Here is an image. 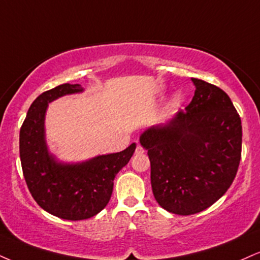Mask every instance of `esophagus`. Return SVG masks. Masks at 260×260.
I'll use <instances>...</instances> for the list:
<instances>
[{
	"mask_svg": "<svg viewBox=\"0 0 260 260\" xmlns=\"http://www.w3.org/2000/svg\"><path fill=\"white\" fill-rule=\"evenodd\" d=\"M144 152V148L142 145H137V149H136V154L137 155H140V154H143Z\"/></svg>",
	"mask_w": 260,
	"mask_h": 260,
	"instance_id": "1",
	"label": "esophagus"
}]
</instances>
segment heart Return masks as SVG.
<instances>
[{
    "label": "heart",
    "mask_w": 260,
    "mask_h": 260,
    "mask_svg": "<svg viewBox=\"0 0 260 260\" xmlns=\"http://www.w3.org/2000/svg\"><path fill=\"white\" fill-rule=\"evenodd\" d=\"M180 102H181V95L180 94L174 95L173 99H172V102H171V106L172 108H176V106L180 104Z\"/></svg>",
    "instance_id": "1"
}]
</instances>
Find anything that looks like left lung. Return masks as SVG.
Masks as SVG:
<instances>
[{
	"mask_svg": "<svg viewBox=\"0 0 260 260\" xmlns=\"http://www.w3.org/2000/svg\"><path fill=\"white\" fill-rule=\"evenodd\" d=\"M191 81L196 89L185 111L140 137L156 201L179 215L199 213L226 192L242 148L241 118L229 95L206 81Z\"/></svg>",
	"mask_w": 260,
	"mask_h": 260,
	"instance_id": "obj_1",
	"label": "left lung"
}]
</instances>
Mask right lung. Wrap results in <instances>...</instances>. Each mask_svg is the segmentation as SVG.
<instances>
[{
	"mask_svg": "<svg viewBox=\"0 0 260 260\" xmlns=\"http://www.w3.org/2000/svg\"><path fill=\"white\" fill-rule=\"evenodd\" d=\"M82 92L80 84L64 83L34 100L20 128L19 151L29 191L41 208L67 220L92 218L110 201L115 176L132 157L136 143L123 151L102 155L76 165L58 164L48 154L45 114L48 103Z\"/></svg>",
	"mask_w": 260,
	"mask_h": 260,
	"instance_id": "right-lung-1",
	"label": "right lung"
}]
</instances>
